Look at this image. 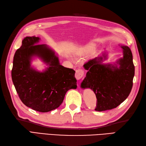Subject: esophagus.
<instances>
[{"mask_svg": "<svg viewBox=\"0 0 146 146\" xmlns=\"http://www.w3.org/2000/svg\"><path fill=\"white\" fill-rule=\"evenodd\" d=\"M85 72L82 69H77L76 70V73H75V78H76V80H80L81 78H82L83 76H84Z\"/></svg>", "mask_w": 146, "mask_h": 146, "instance_id": "34e87169", "label": "esophagus"}]
</instances>
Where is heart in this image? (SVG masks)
I'll return each instance as SVG.
<instances>
[{"mask_svg":"<svg viewBox=\"0 0 146 146\" xmlns=\"http://www.w3.org/2000/svg\"><path fill=\"white\" fill-rule=\"evenodd\" d=\"M94 45L92 44H88V45H86L85 46L84 48H83L81 52H80V53L81 54H85V53H87L88 52H89L90 51H91L92 49L94 48Z\"/></svg>","mask_w":146,"mask_h":146,"instance_id":"b5f03b06","label":"heart"}]
</instances>
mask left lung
<instances>
[{
  "label": "left lung",
  "instance_id": "left-lung-1",
  "mask_svg": "<svg viewBox=\"0 0 146 146\" xmlns=\"http://www.w3.org/2000/svg\"><path fill=\"white\" fill-rule=\"evenodd\" d=\"M123 49L122 58L117 64H103L107 54L89 60L84 64L88 70L81 87L90 88L97 97L95 110L98 111L116 108L128 97L133 85L135 67L131 49L126 46H120ZM119 65L117 67V64Z\"/></svg>",
  "mask_w": 146,
  "mask_h": 146
}]
</instances>
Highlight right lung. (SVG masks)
<instances>
[{"label":"right lung","instance_id":"1","mask_svg":"<svg viewBox=\"0 0 146 146\" xmlns=\"http://www.w3.org/2000/svg\"><path fill=\"white\" fill-rule=\"evenodd\" d=\"M38 37H26L15 51L12 80L21 100L27 107L48 112L60 107L66 93L76 89L75 71L60 64L55 52L46 44H37ZM41 58L48 67L42 72L30 66L33 57Z\"/></svg>","mask_w":146,"mask_h":146}]
</instances>
